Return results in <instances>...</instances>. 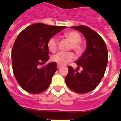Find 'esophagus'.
I'll list each match as a JSON object with an SVG mask.
<instances>
[{
	"instance_id": "1",
	"label": "esophagus",
	"mask_w": 121,
	"mask_h": 121,
	"mask_svg": "<svg viewBox=\"0 0 121 121\" xmlns=\"http://www.w3.org/2000/svg\"><path fill=\"white\" fill-rule=\"evenodd\" d=\"M60 67H61V65H59V64H57V68H59Z\"/></svg>"
}]
</instances>
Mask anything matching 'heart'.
I'll return each instance as SVG.
<instances>
[{
  "label": "heart",
  "instance_id": "obj_1",
  "mask_svg": "<svg viewBox=\"0 0 121 121\" xmlns=\"http://www.w3.org/2000/svg\"><path fill=\"white\" fill-rule=\"evenodd\" d=\"M65 37L71 42L70 49H72L77 54L81 53L82 51V45L81 43V36L78 32L76 31H71L65 34ZM58 40L56 36H52L48 40L47 46L49 50L52 53H54L58 47ZM74 54L72 52H59L52 56L51 60L53 62L60 65H65L73 60Z\"/></svg>",
  "mask_w": 121,
  "mask_h": 121
}]
</instances>
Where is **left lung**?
Here are the masks:
<instances>
[{"label":"left lung","instance_id":"8db88e82","mask_svg":"<svg viewBox=\"0 0 121 121\" xmlns=\"http://www.w3.org/2000/svg\"><path fill=\"white\" fill-rule=\"evenodd\" d=\"M83 34L86 40V50L76 61V70L68 66L65 81L68 88L78 93H86L99 85L106 70L108 51L104 40L96 32L85 25L72 26ZM82 67L81 72L77 71Z\"/></svg>","mask_w":121,"mask_h":121}]
</instances>
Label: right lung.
Returning a JSON list of instances; mask_svg holds the SVG:
<instances>
[{
    "mask_svg": "<svg viewBox=\"0 0 121 121\" xmlns=\"http://www.w3.org/2000/svg\"><path fill=\"white\" fill-rule=\"evenodd\" d=\"M67 28L36 23L25 28L17 37L11 51L12 67L16 79L24 90L38 94L48 88L57 70V64L49 60L48 40Z\"/></svg>",
    "mask_w": 121,
    "mask_h": 121,
    "instance_id": "obj_1",
    "label": "right lung"
}]
</instances>
